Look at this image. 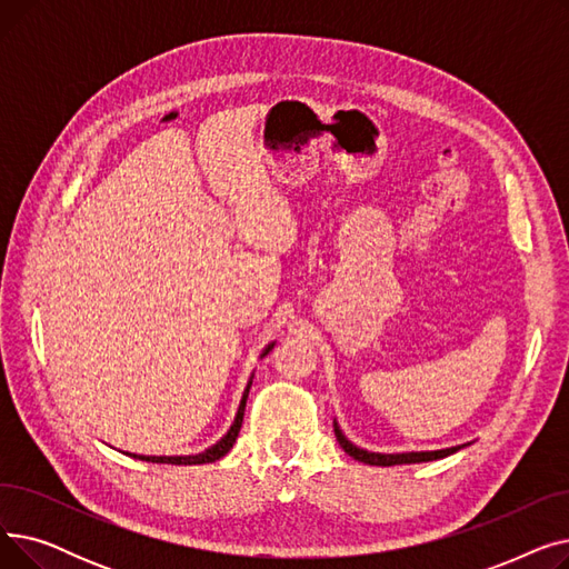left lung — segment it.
<instances>
[{"label":"left lung","instance_id":"1","mask_svg":"<svg viewBox=\"0 0 569 569\" xmlns=\"http://www.w3.org/2000/svg\"><path fill=\"white\" fill-rule=\"evenodd\" d=\"M335 433L339 445L343 447V452L350 455L355 461H362L369 466H401V463H425V461H436V459H445L459 450H463L466 445H455V447H445V450H431V452H395V455H382V452H369L365 447H357L355 442H350L346 438V433L341 431L337 417H335Z\"/></svg>","mask_w":569,"mask_h":569}]
</instances>
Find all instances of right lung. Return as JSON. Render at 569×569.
<instances>
[{"label": "right lung", "instance_id": "right-lung-1", "mask_svg": "<svg viewBox=\"0 0 569 569\" xmlns=\"http://www.w3.org/2000/svg\"><path fill=\"white\" fill-rule=\"evenodd\" d=\"M274 343H277V341L267 343V346L262 348L260 357H264L269 350H272V348H274ZM251 382H253V373H251V378H249V382H247V387H244L242 401H239L237 415H234V420H232V425H230L228 433H226L221 440H217L212 447H207L204 452H200V455H189V457H144V455H129V457H133V459H140V461H149V463H172V466H200V463H214V461H219L221 457H226V455L230 452V447L234 445L239 429H242V420H244V408H247V399H249Z\"/></svg>", "mask_w": 569, "mask_h": 569}]
</instances>
